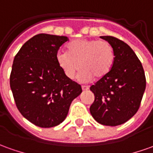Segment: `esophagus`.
<instances>
[{"instance_id": "1", "label": "esophagus", "mask_w": 153, "mask_h": 153, "mask_svg": "<svg viewBox=\"0 0 153 153\" xmlns=\"http://www.w3.org/2000/svg\"><path fill=\"white\" fill-rule=\"evenodd\" d=\"M82 90H89V86H86V85H82Z\"/></svg>"}]
</instances>
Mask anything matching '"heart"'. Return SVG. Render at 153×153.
<instances>
[{"mask_svg": "<svg viewBox=\"0 0 153 153\" xmlns=\"http://www.w3.org/2000/svg\"><path fill=\"white\" fill-rule=\"evenodd\" d=\"M57 63L65 76L74 79L79 69V79L87 82L96 77L106 76L111 69L115 53L112 45L106 41L96 39H77L68 45V52L59 51Z\"/></svg>", "mask_w": 153, "mask_h": 153, "instance_id": "heart-1", "label": "heart"}]
</instances>
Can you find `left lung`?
<instances>
[{
    "instance_id": "left-lung-1",
    "label": "left lung",
    "mask_w": 153,
    "mask_h": 153,
    "mask_svg": "<svg viewBox=\"0 0 153 153\" xmlns=\"http://www.w3.org/2000/svg\"><path fill=\"white\" fill-rule=\"evenodd\" d=\"M100 38L112 45L115 60L110 73L90 87L94 101L90 111L100 124L116 126L137 112L146 89V78L142 63L131 47L111 36Z\"/></svg>"
}]
</instances>
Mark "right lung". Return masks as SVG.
I'll use <instances>...</instances> for the list:
<instances>
[{
  "instance_id": "1",
  "label": "right lung",
  "mask_w": 153,
  "mask_h": 153,
  "mask_svg": "<svg viewBox=\"0 0 153 153\" xmlns=\"http://www.w3.org/2000/svg\"><path fill=\"white\" fill-rule=\"evenodd\" d=\"M68 38L41 33L26 42L13 60L10 86L16 105L27 120L49 128L65 120L69 106L82 92L57 63L59 48Z\"/></svg>"
}]
</instances>
